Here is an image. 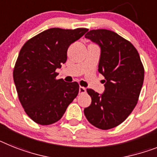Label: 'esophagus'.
<instances>
[{
	"instance_id": "1",
	"label": "esophagus",
	"mask_w": 157,
	"mask_h": 157,
	"mask_svg": "<svg viewBox=\"0 0 157 157\" xmlns=\"http://www.w3.org/2000/svg\"><path fill=\"white\" fill-rule=\"evenodd\" d=\"M79 93H80V94H83V93H86V89L85 88H84V87H80L79 88Z\"/></svg>"
}]
</instances>
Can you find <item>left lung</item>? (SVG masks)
Masks as SVG:
<instances>
[{"label":"left lung","instance_id":"1","mask_svg":"<svg viewBox=\"0 0 157 157\" xmlns=\"http://www.w3.org/2000/svg\"><path fill=\"white\" fill-rule=\"evenodd\" d=\"M85 36L101 47L98 71L105 76V89L101 95L87 89L92 103L84 113L93 126L110 129L125 121L136 107L144 69L133 44L115 32L93 29Z\"/></svg>","mask_w":157,"mask_h":157}]
</instances>
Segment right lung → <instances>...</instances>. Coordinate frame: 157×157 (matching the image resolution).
I'll return each mask as SVG.
<instances>
[{
  "instance_id": "right-lung-1",
  "label": "right lung",
  "mask_w": 157,
  "mask_h": 157,
  "mask_svg": "<svg viewBox=\"0 0 157 157\" xmlns=\"http://www.w3.org/2000/svg\"><path fill=\"white\" fill-rule=\"evenodd\" d=\"M88 30L49 29L27 40L20 51L14 83L25 112L36 124L58 121L78 95V83L57 80L56 70L66 62L69 45Z\"/></svg>"
}]
</instances>
